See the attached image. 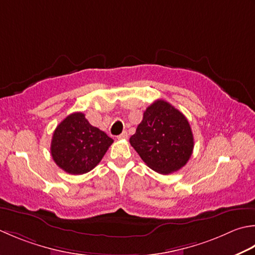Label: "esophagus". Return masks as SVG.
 I'll return each mask as SVG.
<instances>
[{
	"instance_id": "1",
	"label": "esophagus",
	"mask_w": 255,
	"mask_h": 255,
	"mask_svg": "<svg viewBox=\"0 0 255 255\" xmlns=\"http://www.w3.org/2000/svg\"><path fill=\"white\" fill-rule=\"evenodd\" d=\"M117 138L118 139H127L128 138V133L126 131H124V132H122L121 134H119V136H117Z\"/></svg>"
}]
</instances>
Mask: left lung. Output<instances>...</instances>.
<instances>
[{
	"instance_id": "obj_1",
	"label": "left lung",
	"mask_w": 255,
	"mask_h": 255,
	"mask_svg": "<svg viewBox=\"0 0 255 255\" xmlns=\"http://www.w3.org/2000/svg\"><path fill=\"white\" fill-rule=\"evenodd\" d=\"M129 142L149 168L162 174L186 166L194 146L188 119L162 99L144 111L142 122Z\"/></svg>"
}]
</instances>
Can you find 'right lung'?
<instances>
[{"label":"right lung","mask_w":255,"mask_h":255,"mask_svg":"<svg viewBox=\"0 0 255 255\" xmlns=\"http://www.w3.org/2000/svg\"><path fill=\"white\" fill-rule=\"evenodd\" d=\"M113 142L101 129L92 126L83 113H73L55 129L51 154L64 171L83 174L101 162Z\"/></svg>","instance_id":"right-lung-1"}]
</instances>
